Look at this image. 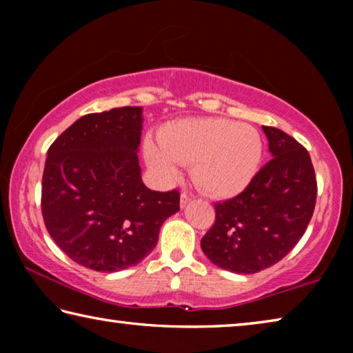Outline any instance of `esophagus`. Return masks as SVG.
Returning <instances> with one entry per match:
<instances>
[{
	"label": "esophagus",
	"mask_w": 353,
	"mask_h": 353,
	"mask_svg": "<svg viewBox=\"0 0 353 353\" xmlns=\"http://www.w3.org/2000/svg\"><path fill=\"white\" fill-rule=\"evenodd\" d=\"M190 201H191V196L188 193H185V191H182V193H181V207L183 208Z\"/></svg>",
	"instance_id": "obj_1"
}]
</instances>
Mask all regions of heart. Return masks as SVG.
Masks as SVG:
<instances>
[{"label":"heart","instance_id":"obj_1","mask_svg":"<svg viewBox=\"0 0 353 353\" xmlns=\"http://www.w3.org/2000/svg\"><path fill=\"white\" fill-rule=\"evenodd\" d=\"M160 146L148 141V163L166 181L179 165H191L194 183L214 198L235 196L252 181L261 162L260 134L227 118L182 119L159 134Z\"/></svg>","mask_w":353,"mask_h":353}]
</instances>
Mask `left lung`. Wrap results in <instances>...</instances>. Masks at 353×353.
<instances>
[{"instance_id": "obj_1", "label": "left lung", "mask_w": 353, "mask_h": 353, "mask_svg": "<svg viewBox=\"0 0 353 353\" xmlns=\"http://www.w3.org/2000/svg\"><path fill=\"white\" fill-rule=\"evenodd\" d=\"M263 130L271 160L240 194L214 204L216 219L201 240L208 260L236 274L282 260L305 234L318 194L307 149L277 128Z\"/></svg>"}]
</instances>
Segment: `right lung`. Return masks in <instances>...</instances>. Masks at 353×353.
Masks as SVG:
<instances>
[{
	"mask_svg": "<svg viewBox=\"0 0 353 353\" xmlns=\"http://www.w3.org/2000/svg\"><path fill=\"white\" fill-rule=\"evenodd\" d=\"M141 107L88 113L48 149L41 179L46 230L71 260L115 272L151 254L177 190L152 191L139 163Z\"/></svg>",
	"mask_w": 353,
	"mask_h": 353,
	"instance_id": "1",
	"label": "right lung"
}]
</instances>
